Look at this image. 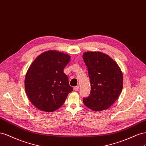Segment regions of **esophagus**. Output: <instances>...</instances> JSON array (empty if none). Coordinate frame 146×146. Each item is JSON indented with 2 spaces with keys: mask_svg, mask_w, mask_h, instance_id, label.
I'll return each instance as SVG.
<instances>
[{
  "mask_svg": "<svg viewBox=\"0 0 146 146\" xmlns=\"http://www.w3.org/2000/svg\"><path fill=\"white\" fill-rule=\"evenodd\" d=\"M79 89V86H76L75 87H74V91H78Z\"/></svg>",
  "mask_w": 146,
  "mask_h": 146,
  "instance_id": "obj_1",
  "label": "esophagus"
}]
</instances>
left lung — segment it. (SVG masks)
I'll return each mask as SVG.
<instances>
[{
  "label": "left lung",
  "instance_id": "obj_1",
  "mask_svg": "<svg viewBox=\"0 0 146 146\" xmlns=\"http://www.w3.org/2000/svg\"><path fill=\"white\" fill-rule=\"evenodd\" d=\"M83 59L88 70L91 90L83 103L89 109L101 111L109 108L121 93L123 74L117 64L101 52H86Z\"/></svg>",
  "mask_w": 146,
  "mask_h": 146
}]
</instances>
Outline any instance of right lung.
<instances>
[{
    "label": "right lung",
    "instance_id": "obj_1",
    "mask_svg": "<svg viewBox=\"0 0 146 146\" xmlns=\"http://www.w3.org/2000/svg\"><path fill=\"white\" fill-rule=\"evenodd\" d=\"M70 56L55 50L37 57L29 67L25 78V90L31 102L45 112L59 109L73 91L64 69Z\"/></svg>",
    "mask_w": 146,
    "mask_h": 146
}]
</instances>
